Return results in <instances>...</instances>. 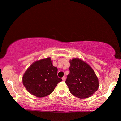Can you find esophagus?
Returning <instances> with one entry per match:
<instances>
[{"mask_svg": "<svg viewBox=\"0 0 121 121\" xmlns=\"http://www.w3.org/2000/svg\"><path fill=\"white\" fill-rule=\"evenodd\" d=\"M62 80H63V81H65V80H66V77H65V76H64V77L62 78Z\"/></svg>", "mask_w": 121, "mask_h": 121, "instance_id": "obj_1", "label": "esophagus"}]
</instances>
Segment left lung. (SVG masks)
<instances>
[{
	"label": "left lung",
	"mask_w": 121,
	"mask_h": 121,
	"mask_svg": "<svg viewBox=\"0 0 121 121\" xmlns=\"http://www.w3.org/2000/svg\"><path fill=\"white\" fill-rule=\"evenodd\" d=\"M69 61L70 73L65 81L69 91L80 99L91 97L99 87L95 72L87 63L79 58H73Z\"/></svg>",
	"instance_id": "obj_1"
}]
</instances>
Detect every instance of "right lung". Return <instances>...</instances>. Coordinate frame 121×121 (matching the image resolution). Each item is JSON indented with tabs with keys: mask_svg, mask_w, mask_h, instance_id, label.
I'll return each mask as SVG.
<instances>
[{
	"mask_svg": "<svg viewBox=\"0 0 121 121\" xmlns=\"http://www.w3.org/2000/svg\"><path fill=\"white\" fill-rule=\"evenodd\" d=\"M57 74V68L53 66L51 58L42 59L34 62L25 71L22 83L30 94L44 97L52 93L62 81Z\"/></svg>",
	"mask_w": 121,
	"mask_h": 121,
	"instance_id": "right-lung-1",
	"label": "right lung"
}]
</instances>
